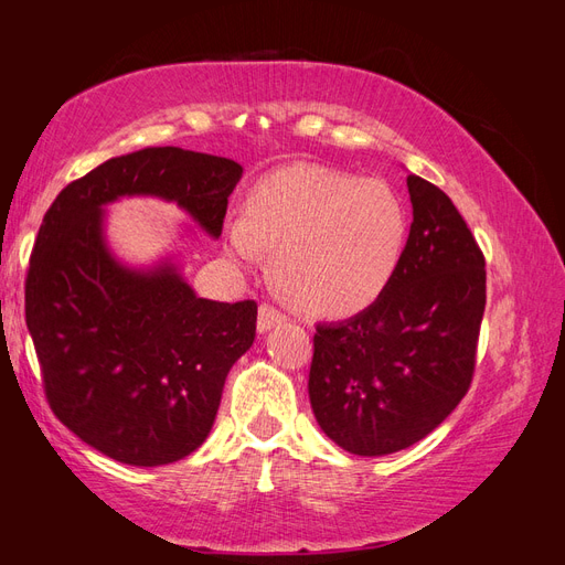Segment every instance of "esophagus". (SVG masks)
I'll list each match as a JSON object with an SVG mask.
<instances>
[{
  "label": "esophagus",
  "mask_w": 565,
  "mask_h": 565,
  "mask_svg": "<svg viewBox=\"0 0 565 565\" xmlns=\"http://www.w3.org/2000/svg\"><path fill=\"white\" fill-rule=\"evenodd\" d=\"M285 320H287L285 313H280L278 309H273L270 303H262L259 306V318H256V330L264 334V332H268L270 328H276V324H280Z\"/></svg>",
  "instance_id": "1"
}]
</instances>
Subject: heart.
<instances>
[{
    "label": "heart",
    "instance_id": "b5f03b06",
    "mask_svg": "<svg viewBox=\"0 0 565 565\" xmlns=\"http://www.w3.org/2000/svg\"><path fill=\"white\" fill-rule=\"evenodd\" d=\"M409 214L391 185L320 164L256 181L245 216L226 221V249L256 266L273 252L282 292L301 309L347 318L380 301L401 268Z\"/></svg>",
    "mask_w": 565,
    "mask_h": 565
}]
</instances>
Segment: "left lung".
Instances as JSON below:
<instances>
[{
	"label": "left lung",
	"instance_id": "1",
	"mask_svg": "<svg viewBox=\"0 0 565 565\" xmlns=\"http://www.w3.org/2000/svg\"><path fill=\"white\" fill-rule=\"evenodd\" d=\"M413 226L396 278L344 322L318 324L309 396L339 448L415 446L467 396L486 311V259L452 200L407 177Z\"/></svg>",
	"mask_w": 565,
	"mask_h": 565
}]
</instances>
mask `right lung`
Masks as SVG:
<instances>
[{
	"label": "right lung",
	"mask_w": 565,
	"mask_h": 565,
	"mask_svg": "<svg viewBox=\"0 0 565 565\" xmlns=\"http://www.w3.org/2000/svg\"><path fill=\"white\" fill-rule=\"evenodd\" d=\"M243 167L174 146L143 148L67 183L44 214L25 280V322L46 401L87 446L162 467L210 436L228 370L254 341L256 301L193 292L177 264L129 268L104 235V207L177 202L212 237Z\"/></svg>",
	"instance_id": "right-lung-1"
}]
</instances>
